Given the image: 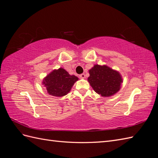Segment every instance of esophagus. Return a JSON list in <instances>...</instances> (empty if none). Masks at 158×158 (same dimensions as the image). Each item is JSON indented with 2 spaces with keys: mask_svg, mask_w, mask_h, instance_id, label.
Listing matches in <instances>:
<instances>
[{
  "mask_svg": "<svg viewBox=\"0 0 158 158\" xmlns=\"http://www.w3.org/2000/svg\"><path fill=\"white\" fill-rule=\"evenodd\" d=\"M79 78L80 79H84V78H85V73H82V74H80L79 76Z\"/></svg>",
  "mask_w": 158,
  "mask_h": 158,
  "instance_id": "34e87169",
  "label": "esophagus"
}]
</instances>
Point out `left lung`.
Here are the masks:
<instances>
[{
	"instance_id": "left-lung-1",
	"label": "left lung",
	"mask_w": 158,
	"mask_h": 158,
	"mask_svg": "<svg viewBox=\"0 0 158 158\" xmlns=\"http://www.w3.org/2000/svg\"><path fill=\"white\" fill-rule=\"evenodd\" d=\"M88 81L93 90L102 97H111L118 93L122 83L118 72L107 65H94L89 69Z\"/></svg>"
}]
</instances>
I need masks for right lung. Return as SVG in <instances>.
Segmentation results:
<instances>
[{
    "mask_svg": "<svg viewBox=\"0 0 158 158\" xmlns=\"http://www.w3.org/2000/svg\"><path fill=\"white\" fill-rule=\"evenodd\" d=\"M78 77L70 75L64 68L54 69L43 79V85L47 88L48 93L55 97L66 95L71 90Z\"/></svg>",
    "mask_w": 158,
    "mask_h": 158,
    "instance_id": "add662e5",
    "label": "right lung"
}]
</instances>
